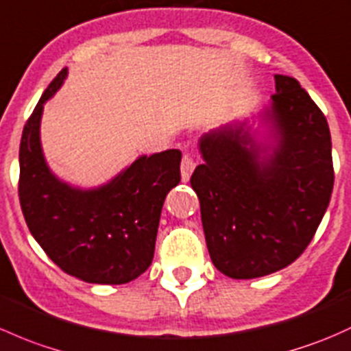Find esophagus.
<instances>
[{
  "label": "esophagus",
  "mask_w": 351,
  "mask_h": 351,
  "mask_svg": "<svg viewBox=\"0 0 351 351\" xmlns=\"http://www.w3.org/2000/svg\"><path fill=\"white\" fill-rule=\"evenodd\" d=\"M195 166H197V163H195V158L191 156V154H183V160H182V178L183 182H188L191 176V173H193Z\"/></svg>",
  "instance_id": "1"
}]
</instances>
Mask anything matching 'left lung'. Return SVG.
<instances>
[{"instance_id": "obj_1", "label": "left lung", "mask_w": 351, "mask_h": 351, "mask_svg": "<svg viewBox=\"0 0 351 351\" xmlns=\"http://www.w3.org/2000/svg\"><path fill=\"white\" fill-rule=\"evenodd\" d=\"M261 114L271 145L247 121L200 138L205 163L191 175L212 263L232 279H254L293 264L315 237L335 171L326 117L293 77L274 75Z\"/></svg>"}]
</instances>
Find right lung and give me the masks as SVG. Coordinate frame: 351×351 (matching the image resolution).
Wrapping results in <instances>:
<instances>
[{"instance_id":"obj_1","label":"right lung","mask_w":351,"mask_h":351,"mask_svg":"<svg viewBox=\"0 0 351 351\" xmlns=\"http://www.w3.org/2000/svg\"><path fill=\"white\" fill-rule=\"evenodd\" d=\"M62 70L40 97L23 128L20 195L25 220L47 256L77 279L126 284L141 276L154 256L165 198L180 183L178 149L139 156L102 186L82 190L50 171L40 143L43 104L62 87Z\"/></svg>"}]
</instances>
